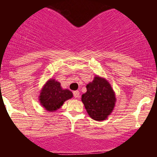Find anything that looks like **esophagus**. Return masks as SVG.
<instances>
[{"instance_id":"34e87169","label":"esophagus","mask_w":157,"mask_h":157,"mask_svg":"<svg viewBox=\"0 0 157 157\" xmlns=\"http://www.w3.org/2000/svg\"><path fill=\"white\" fill-rule=\"evenodd\" d=\"M73 95H74V97L75 98H79V91H78V90L74 91V92H73Z\"/></svg>"}]
</instances>
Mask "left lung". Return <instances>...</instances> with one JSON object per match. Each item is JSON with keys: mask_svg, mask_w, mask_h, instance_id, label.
Wrapping results in <instances>:
<instances>
[{"mask_svg": "<svg viewBox=\"0 0 157 157\" xmlns=\"http://www.w3.org/2000/svg\"><path fill=\"white\" fill-rule=\"evenodd\" d=\"M86 93L82 95L88 115L93 120L102 121L112 113L116 103V96L109 82L96 75L86 85Z\"/></svg>", "mask_w": 157, "mask_h": 157, "instance_id": "left-lung-1", "label": "left lung"}]
</instances>
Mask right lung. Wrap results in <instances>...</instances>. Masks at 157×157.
Here are the masks:
<instances>
[{"label": "right lung", "mask_w": 157, "mask_h": 157, "mask_svg": "<svg viewBox=\"0 0 157 157\" xmlns=\"http://www.w3.org/2000/svg\"><path fill=\"white\" fill-rule=\"evenodd\" d=\"M73 94L69 90L63 89L59 82L49 79L43 86L39 96L41 105L48 112H54L63 105L64 101L71 99Z\"/></svg>", "instance_id": "right-lung-1"}]
</instances>
